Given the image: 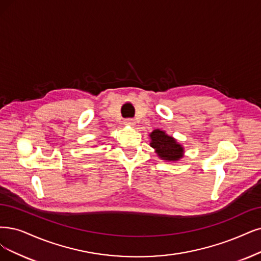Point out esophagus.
I'll list each match as a JSON object with an SVG mask.
<instances>
[{
  "instance_id": "obj_1",
  "label": "esophagus",
  "mask_w": 261,
  "mask_h": 261,
  "mask_svg": "<svg viewBox=\"0 0 261 261\" xmlns=\"http://www.w3.org/2000/svg\"><path fill=\"white\" fill-rule=\"evenodd\" d=\"M123 123H124L125 125H128V127H134V125H136V121H134V120H133V119H131V118L124 119Z\"/></svg>"
}]
</instances>
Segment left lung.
<instances>
[{"label":"left lung","instance_id":"left-lung-1","mask_svg":"<svg viewBox=\"0 0 261 261\" xmlns=\"http://www.w3.org/2000/svg\"><path fill=\"white\" fill-rule=\"evenodd\" d=\"M150 146L155 148L158 152V156L165 160L175 161L182 157V147L176 141L167 136V134L160 130H153L150 133Z\"/></svg>","mask_w":261,"mask_h":261}]
</instances>
